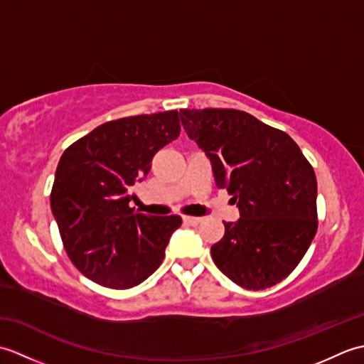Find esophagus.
<instances>
[{
	"mask_svg": "<svg viewBox=\"0 0 364 364\" xmlns=\"http://www.w3.org/2000/svg\"><path fill=\"white\" fill-rule=\"evenodd\" d=\"M202 220H203L202 218H194V215H183V222L186 223V225L196 227V225H198V223L202 222Z\"/></svg>",
	"mask_w": 364,
	"mask_h": 364,
	"instance_id": "34e87169",
	"label": "esophagus"
}]
</instances>
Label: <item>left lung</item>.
I'll return each mask as SVG.
<instances>
[{
	"label": "left lung",
	"mask_w": 364,
	"mask_h": 364,
	"mask_svg": "<svg viewBox=\"0 0 364 364\" xmlns=\"http://www.w3.org/2000/svg\"><path fill=\"white\" fill-rule=\"evenodd\" d=\"M183 128L213 166L241 218L223 222L214 264L245 289H266L297 267L318 230V183L292 139L237 109H180Z\"/></svg>",
	"instance_id": "8db88e82"
}]
</instances>
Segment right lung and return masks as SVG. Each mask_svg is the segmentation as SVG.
<instances>
[{
    "label": "right lung",
    "instance_id": "right-lung-1",
    "mask_svg": "<svg viewBox=\"0 0 364 364\" xmlns=\"http://www.w3.org/2000/svg\"><path fill=\"white\" fill-rule=\"evenodd\" d=\"M178 111L106 122L64 151L50 196L65 252L105 288L128 289L156 270L180 215L134 214L133 186L180 136Z\"/></svg>",
    "mask_w": 364,
    "mask_h": 364
}]
</instances>
